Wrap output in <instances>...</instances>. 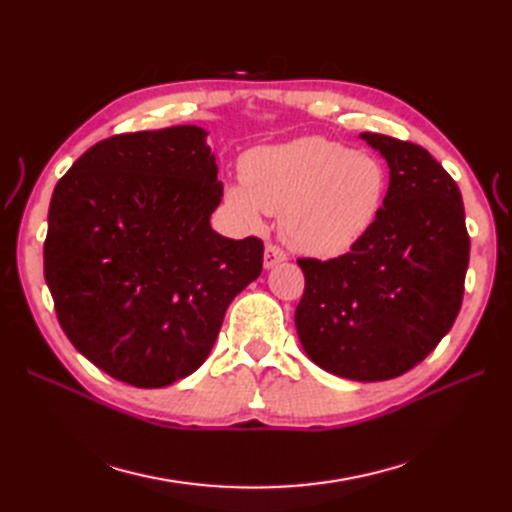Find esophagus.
Instances as JSON below:
<instances>
[{
	"label": "esophagus",
	"mask_w": 512,
	"mask_h": 512,
	"mask_svg": "<svg viewBox=\"0 0 512 512\" xmlns=\"http://www.w3.org/2000/svg\"><path fill=\"white\" fill-rule=\"evenodd\" d=\"M288 256H286V252L282 250L280 245H275V243H267V247H265V267L267 269H273L275 265H280V262H284Z\"/></svg>",
	"instance_id": "34e87169"
}]
</instances>
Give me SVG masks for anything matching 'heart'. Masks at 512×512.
Masks as SVG:
<instances>
[{"label": "heart", "mask_w": 512, "mask_h": 512, "mask_svg": "<svg viewBox=\"0 0 512 512\" xmlns=\"http://www.w3.org/2000/svg\"><path fill=\"white\" fill-rule=\"evenodd\" d=\"M243 181L226 190L230 209L250 226L262 211L282 215L284 241L318 258L352 250L374 228L389 188L378 158L320 136L252 151Z\"/></svg>", "instance_id": "1"}]
</instances>
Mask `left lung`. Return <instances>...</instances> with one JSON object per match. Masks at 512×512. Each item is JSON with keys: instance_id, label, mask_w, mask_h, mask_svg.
<instances>
[{"instance_id": "8db88e82", "label": "left lung", "mask_w": 512, "mask_h": 512, "mask_svg": "<svg viewBox=\"0 0 512 512\" xmlns=\"http://www.w3.org/2000/svg\"><path fill=\"white\" fill-rule=\"evenodd\" d=\"M389 162L378 220L350 252L299 258L301 346L329 374L359 382L406 374L451 331L470 260L461 192L421 145L361 134Z\"/></svg>"}]
</instances>
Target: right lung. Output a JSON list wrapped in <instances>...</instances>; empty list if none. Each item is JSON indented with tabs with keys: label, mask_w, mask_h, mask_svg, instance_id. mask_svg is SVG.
<instances>
[{
	"label": "right lung",
	"mask_w": 512,
	"mask_h": 512,
	"mask_svg": "<svg viewBox=\"0 0 512 512\" xmlns=\"http://www.w3.org/2000/svg\"><path fill=\"white\" fill-rule=\"evenodd\" d=\"M196 126L115 134L59 179L44 280L72 346L115 380L160 389L209 356L265 245L218 235V166Z\"/></svg>",
	"instance_id": "obj_1"
}]
</instances>
